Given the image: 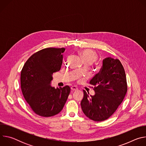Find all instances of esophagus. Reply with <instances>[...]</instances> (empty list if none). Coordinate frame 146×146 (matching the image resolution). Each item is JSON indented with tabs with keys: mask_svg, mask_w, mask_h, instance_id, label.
I'll return each mask as SVG.
<instances>
[{
	"mask_svg": "<svg viewBox=\"0 0 146 146\" xmlns=\"http://www.w3.org/2000/svg\"><path fill=\"white\" fill-rule=\"evenodd\" d=\"M77 90H78V88H77V87H76V86H72V87H71V90H72V92H73V91H77Z\"/></svg>",
	"mask_w": 146,
	"mask_h": 146,
	"instance_id": "34e87169",
	"label": "esophagus"
}]
</instances>
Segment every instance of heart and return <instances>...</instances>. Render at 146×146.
Listing matches in <instances>:
<instances>
[{
	"instance_id": "heart-1",
	"label": "heart",
	"mask_w": 146,
	"mask_h": 146,
	"mask_svg": "<svg viewBox=\"0 0 146 146\" xmlns=\"http://www.w3.org/2000/svg\"><path fill=\"white\" fill-rule=\"evenodd\" d=\"M79 54L86 64H91L96 61L98 58L97 53L95 51L89 48L80 50Z\"/></svg>"
}]
</instances>
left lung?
I'll return each mask as SVG.
<instances>
[{
    "mask_svg": "<svg viewBox=\"0 0 146 146\" xmlns=\"http://www.w3.org/2000/svg\"><path fill=\"white\" fill-rule=\"evenodd\" d=\"M90 84L94 87L95 95L90 96L83 91L82 110L93 121H105L116 111L127 92L125 72L119 60L111 57L103 59L100 72Z\"/></svg>",
    "mask_w": 146,
    "mask_h": 146,
    "instance_id": "obj_1",
    "label": "left lung"
}]
</instances>
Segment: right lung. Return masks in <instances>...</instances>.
I'll return each mask as SVG.
<instances>
[{"mask_svg":"<svg viewBox=\"0 0 146 146\" xmlns=\"http://www.w3.org/2000/svg\"><path fill=\"white\" fill-rule=\"evenodd\" d=\"M64 48H47L33 54L21 73V87L24 97L37 115L48 117L63 109L70 88L51 86L52 74L60 69Z\"/></svg>","mask_w":146,"mask_h":146,"instance_id":"obj_1","label":"right lung"}]
</instances>
